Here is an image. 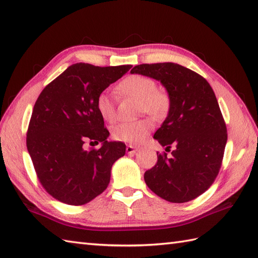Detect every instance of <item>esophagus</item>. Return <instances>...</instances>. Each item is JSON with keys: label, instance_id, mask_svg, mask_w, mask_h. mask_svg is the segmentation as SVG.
Here are the masks:
<instances>
[{"label": "esophagus", "instance_id": "1", "mask_svg": "<svg viewBox=\"0 0 258 258\" xmlns=\"http://www.w3.org/2000/svg\"><path fill=\"white\" fill-rule=\"evenodd\" d=\"M136 152H138V149H136V147L132 145L126 146V153H127V154H135Z\"/></svg>", "mask_w": 258, "mask_h": 258}]
</instances>
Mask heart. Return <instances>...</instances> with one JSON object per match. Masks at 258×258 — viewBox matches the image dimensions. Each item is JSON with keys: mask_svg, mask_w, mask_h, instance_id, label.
<instances>
[{"mask_svg": "<svg viewBox=\"0 0 258 258\" xmlns=\"http://www.w3.org/2000/svg\"><path fill=\"white\" fill-rule=\"evenodd\" d=\"M118 92L139 101V111L147 113L155 118H162L169 111L171 97L168 93L156 89V82L150 76L134 74L124 79L118 84ZM96 108L101 116L113 122L116 117V109L111 95L102 92L96 98ZM153 122L150 118H141L134 122H123L113 128V138L116 141L130 144H140L153 130Z\"/></svg>", "mask_w": 258, "mask_h": 258, "instance_id": "heart-1", "label": "heart"}]
</instances>
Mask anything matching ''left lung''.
<instances>
[{
  "mask_svg": "<svg viewBox=\"0 0 258 258\" xmlns=\"http://www.w3.org/2000/svg\"><path fill=\"white\" fill-rule=\"evenodd\" d=\"M154 79L171 97L167 116L154 139L172 156H157L144 174L152 191L171 203H185L204 193L215 180L227 142L226 125L208 82L175 63L141 64L131 70Z\"/></svg>",
  "mask_w": 258,
  "mask_h": 258,
  "instance_id": "left-lung-1",
  "label": "left lung"
}]
</instances>
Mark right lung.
Masks as SVG:
<instances>
[{"label":"right lung","instance_id":"right-lung-1","mask_svg":"<svg viewBox=\"0 0 258 258\" xmlns=\"http://www.w3.org/2000/svg\"><path fill=\"white\" fill-rule=\"evenodd\" d=\"M131 68L76 63L38 96L26 146L42 186L57 201L84 205L106 189L113 164L125 155L126 146L107 141L109 132L96 108V98ZM87 140L102 145L98 150H85Z\"/></svg>","mask_w":258,"mask_h":258}]
</instances>
